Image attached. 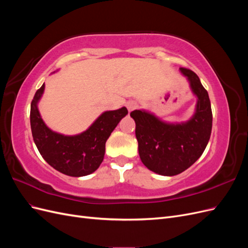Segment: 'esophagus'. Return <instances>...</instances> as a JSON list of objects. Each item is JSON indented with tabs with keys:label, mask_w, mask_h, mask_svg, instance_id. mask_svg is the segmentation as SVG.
Instances as JSON below:
<instances>
[{
	"label": "esophagus",
	"mask_w": 248,
	"mask_h": 248,
	"mask_svg": "<svg viewBox=\"0 0 248 248\" xmlns=\"http://www.w3.org/2000/svg\"><path fill=\"white\" fill-rule=\"evenodd\" d=\"M126 108L129 111H131V110L136 109L138 108V103L136 101H129V102L126 103Z\"/></svg>",
	"instance_id": "esophagus-1"
}]
</instances>
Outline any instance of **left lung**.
<instances>
[{"mask_svg":"<svg viewBox=\"0 0 248 248\" xmlns=\"http://www.w3.org/2000/svg\"><path fill=\"white\" fill-rule=\"evenodd\" d=\"M198 96L197 111L182 124H166L153 115L133 110L141 162L156 174L175 176L188 169L205 151L212 130V110L207 90L192 70L180 68Z\"/></svg>","mask_w":248,"mask_h":248,"instance_id":"8db88e82","label":"left lung"}]
</instances>
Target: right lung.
Returning a JSON list of instances; mask_svg holds the SVG:
<instances>
[{
  "label": "right lung",
  "instance_id": "add662e5",
  "mask_svg": "<svg viewBox=\"0 0 248 248\" xmlns=\"http://www.w3.org/2000/svg\"><path fill=\"white\" fill-rule=\"evenodd\" d=\"M43 90L44 84L35 93L30 112L32 136L39 153L49 166L67 176L92 174L103 160L107 140L128 110L122 108L103 112L85 132L66 137L51 131L42 121L37 102Z\"/></svg>",
  "mask_w": 248,
  "mask_h": 248
}]
</instances>
